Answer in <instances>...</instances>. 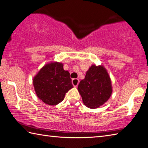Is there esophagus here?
Masks as SVG:
<instances>
[{
	"instance_id": "esophagus-1",
	"label": "esophagus",
	"mask_w": 148,
	"mask_h": 148,
	"mask_svg": "<svg viewBox=\"0 0 148 148\" xmlns=\"http://www.w3.org/2000/svg\"><path fill=\"white\" fill-rule=\"evenodd\" d=\"M78 83H79V80L76 79V78H74V79L72 80V84L75 87H77L78 85Z\"/></svg>"
}]
</instances>
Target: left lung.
Wrapping results in <instances>:
<instances>
[{"instance_id":"obj_1","label":"left lung","mask_w":148,"mask_h":148,"mask_svg":"<svg viewBox=\"0 0 148 148\" xmlns=\"http://www.w3.org/2000/svg\"><path fill=\"white\" fill-rule=\"evenodd\" d=\"M78 91L84 104L90 108L103 105L112 92L109 75L103 65H92L87 71L84 79L80 82Z\"/></svg>"}]
</instances>
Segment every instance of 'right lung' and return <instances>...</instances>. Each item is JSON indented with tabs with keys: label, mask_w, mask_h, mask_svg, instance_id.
I'll return each mask as SVG.
<instances>
[{
	"label": "right lung",
	"mask_w": 148,
	"mask_h": 148,
	"mask_svg": "<svg viewBox=\"0 0 148 148\" xmlns=\"http://www.w3.org/2000/svg\"><path fill=\"white\" fill-rule=\"evenodd\" d=\"M33 86L38 97L49 105L61 103L66 93L73 87L70 73L58 62L43 66L33 78Z\"/></svg>",
	"instance_id": "obj_1"
}]
</instances>
